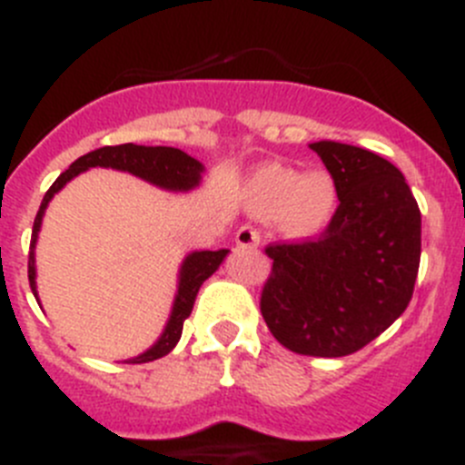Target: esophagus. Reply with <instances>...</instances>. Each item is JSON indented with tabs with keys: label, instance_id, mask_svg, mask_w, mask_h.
Listing matches in <instances>:
<instances>
[{
	"label": "esophagus",
	"instance_id": "obj_1",
	"mask_svg": "<svg viewBox=\"0 0 465 465\" xmlns=\"http://www.w3.org/2000/svg\"><path fill=\"white\" fill-rule=\"evenodd\" d=\"M234 243L239 248H257L260 246V232L251 226H242L234 234Z\"/></svg>",
	"mask_w": 465,
	"mask_h": 465
}]
</instances>
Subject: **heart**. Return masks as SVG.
I'll return each instance as SVG.
<instances>
[{"instance_id":"heart-1","label":"heart","mask_w":465,"mask_h":465,"mask_svg":"<svg viewBox=\"0 0 465 465\" xmlns=\"http://www.w3.org/2000/svg\"><path fill=\"white\" fill-rule=\"evenodd\" d=\"M248 208L260 217H280L293 239L316 237L330 226L339 208L334 178L323 169L301 173L284 164H264L246 187Z\"/></svg>"}]
</instances>
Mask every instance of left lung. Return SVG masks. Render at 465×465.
Segmentation results:
<instances>
[{
    "instance_id": "1",
    "label": "left lung",
    "mask_w": 465,
    "mask_h": 465,
    "mask_svg": "<svg viewBox=\"0 0 465 465\" xmlns=\"http://www.w3.org/2000/svg\"><path fill=\"white\" fill-rule=\"evenodd\" d=\"M339 208L314 242L273 243L260 310L298 355H352L400 319L420 264V210L398 167L373 151L314 142Z\"/></svg>"
}]
</instances>
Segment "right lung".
<instances>
[{
    "label": "right lung",
    "instance_id": "obj_1",
    "mask_svg": "<svg viewBox=\"0 0 465 465\" xmlns=\"http://www.w3.org/2000/svg\"><path fill=\"white\" fill-rule=\"evenodd\" d=\"M92 167L117 169V172L133 173L135 178H142V181L151 183V185L167 192L194 190V187L201 185V176H203L205 172L203 164L196 158H192V155H187L185 151L173 149V146H140L133 144V142L119 146H101V149L90 151V153L74 160V163L70 164V169L63 172L61 176L54 181V185L49 187L43 203H40L38 214H35L29 248V284L38 302L40 298L38 284H35V243H38V232L40 226H43L45 210H47L54 194H58L72 178H76L78 173L87 172V169ZM228 252H231L228 248H222V251L187 252L185 260H183L181 264V271H178V289L176 296H173L172 314H169L163 334H160L158 341H155L153 346L146 348V351L140 352L137 357L126 360V364H146V361H153L169 355V352L176 348V343L181 341L183 323H185L187 316L192 314V307H194L196 293H199L201 284L222 266V262L226 260Z\"/></svg>",
    "mask_w": 465,
    "mask_h": 465
}]
</instances>
